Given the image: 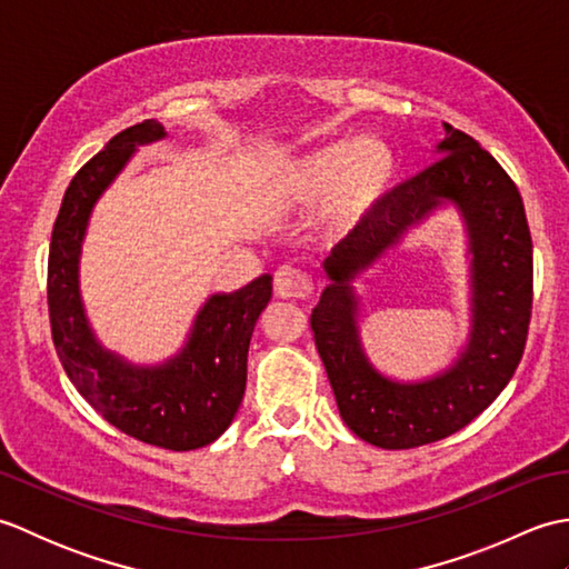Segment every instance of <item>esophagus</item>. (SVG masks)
<instances>
[{"mask_svg":"<svg viewBox=\"0 0 569 569\" xmlns=\"http://www.w3.org/2000/svg\"><path fill=\"white\" fill-rule=\"evenodd\" d=\"M273 288H276V296L286 300H303L312 293L310 278L303 271L293 269V266H283V269L276 271Z\"/></svg>","mask_w":569,"mask_h":569,"instance_id":"34e87169","label":"esophagus"}]
</instances>
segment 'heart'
I'll use <instances>...</instances> for the list:
<instances>
[{
  "instance_id": "1",
  "label": "heart",
  "mask_w": 569,
  "mask_h": 569,
  "mask_svg": "<svg viewBox=\"0 0 569 569\" xmlns=\"http://www.w3.org/2000/svg\"><path fill=\"white\" fill-rule=\"evenodd\" d=\"M398 178V156L381 137L340 139L300 156L273 180L278 200L310 208L325 200L320 227L347 237L365 224L389 198Z\"/></svg>"
}]
</instances>
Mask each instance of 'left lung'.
<instances>
[{
  "instance_id": "left-lung-1",
  "label": "left lung",
  "mask_w": 569,
  "mask_h": 569,
  "mask_svg": "<svg viewBox=\"0 0 569 569\" xmlns=\"http://www.w3.org/2000/svg\"><path fill=\"white\" fill-rule=\"evenodd\" d=\"M442 159L396 188L357 232L325 259L328 286L310 328L337 408L357 438L410 450L462 430L511 381L533 308V241L509 173L465 131L445 124ZM445 201L463 214L472 261L470 340L445 372L396 382L373 368L358 337L353 281Z\"/></svg>"
}]
</instances>
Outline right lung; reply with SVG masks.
<instances>
[{
    "label": "right lung",
    "mask_w": 569,
    "mask_h": 569,
    "mask_svg": "<svg viewBox=\"0 0 569 569\" xmlns=\"http://www.w3.org/2000/svg\"><path fill=\"white\" fill-rule=\"evenodd\" d=\"M166 137L156 119L119 131L70 180L48 251V316L60 365L98 413L147 445L186 452L214 442L234 420L247 389L251 332L271 300L269 273L198 310L186 347L156 367H137L104 349L80 296L82 239L94 202L134 156Z\"/></svg>",
    "instance_id": "add662e5"
}]
</instances>
